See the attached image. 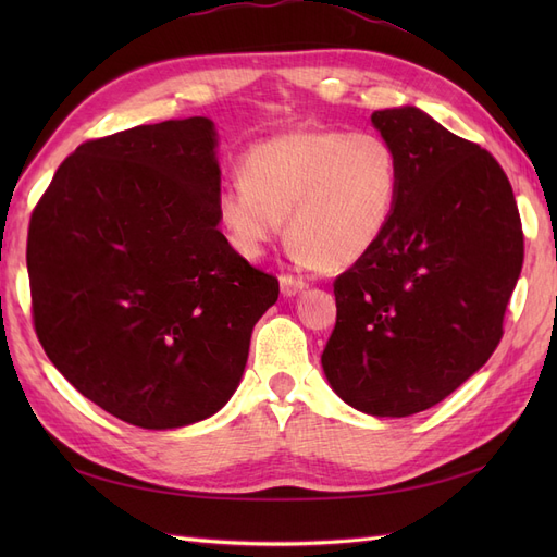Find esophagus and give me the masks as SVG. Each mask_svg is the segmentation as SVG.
<instances>
[{"instance_id": "esophagus-1", "label": "esophagus", "mask_w": 557, "mask_h": 557, "mask_svg": "<svg viewBox=\"0 0 557 557\" xmlns=\"http://www.w3.org/2000/svg\"><path fill=\"white\" fill-rule=\"evenodd\" d=\"M305 288H307V283L301 281V278H295V276H288V274L281 276V293H283V297H295Z\"/></svg>"}]
</instances>
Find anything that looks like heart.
Returning <instances> with one entry per match:
<instances>
[{"label":"heart","mask_w":557,"mask_h":557,"mask_svg":"<svg viewBox=\"0 0 557 557\" xmlns=\"http://www.w3.org/2000/svg\"><path fill=\"white\" fill-rule=\"evenodd\" d=\"M397 195V158L374 132L295 129L258 144L215 195L232 248L258 258L288 218L299 264L348 267L374 246Z\"/></svg>","instance_id":"1"}]
</instances>
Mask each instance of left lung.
Wrapping results in <instances>:
<instances>
[{"instance_id":"obj_1","label":"left lung","mask_w":557,"mask_h":557,"mask_svg":"<svg viewBox=\"0 0 557 557\" xmlns=\"http://www.w3.org/2000/svg\"><path fill=\"white\" fill-rule=\"evenodd\" d=\"M372 123L397 158L391 218L334 281L323 372L352 409L404 418L440 404L493 356L522 267L511 183L479 144L416 107Z\"/></svg>"}]
</instances>
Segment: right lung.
Segmentation results:
<instances>
[{"mask_svg": "<svg viewBox=\"0 0 557 557\" xmlns=\"http://www.w3.org/2000/svg\"><path fill=\"white\" fill-rule=\"evenodd\" d=\"M209 117L81 144L32 211V315L76 391L144 430L221 411L278 281L218 230Z\"/></svg>", "mask_w": 557, "mask_h": 557, "instance_id": "add662e5", "label": "right lung"}]
</instances>
